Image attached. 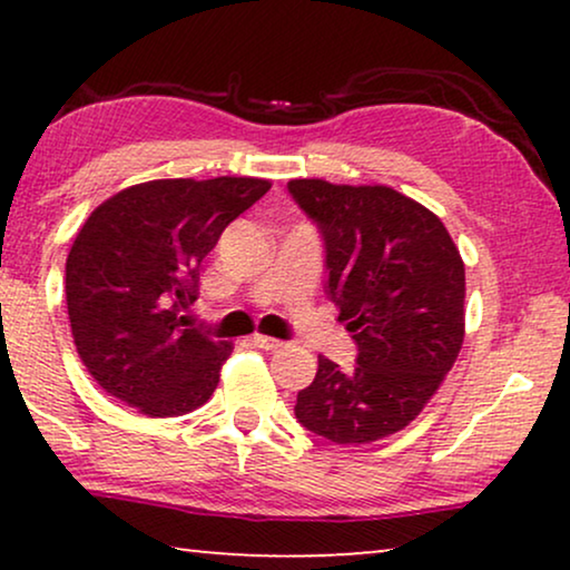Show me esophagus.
<instances>
[{
	"mask_svg": "<svg viewBox=\"0 0 570 570\" xmlns=\"http://www.w3.org/2000/svg\"><path fill=\"white\" fill-rule=\"evenodd\" d=\"M252 342H254L256 347H262V350H277V347H283V342L275 340V337H267V334H254Z\"/></svg>",
	"mask_w": 570,
	"mask_h": 570,
	"instance_id": "1",
	"label": "esophagus"
}]
</instances>
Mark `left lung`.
Segmentation results:
<instances>
[{
	"mask_svg": "<svg viewBox=\"0 0 570 570\" xmlns=\"http://www.w3.org/2000/svg\"><path fill=\"white\" fill-rule=\"evenodd\" d=\"M287 191L322 230L326 293L357 345L347 373L318 355L295 417L334 443L386 439L423 412L462 350V256L441 217L392 186L293 178Z\"/></svg>",
	"mask_w": 570,
	"mask_h": 570,
	"instance_id": "8db88e82",
	"label": "left lung"
}]
</instances>
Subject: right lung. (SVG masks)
<instances>
[{"mask_svg":"<svg viewBox=\"0 0 570 570\" xmlns=\"http://www.w3.org/2000/svg\"><path fill=\"white\" fill-rule=\"evenodd\" d=\"M267 178H158L92 209L67 256L75 347L100 389L147 417L205 404L233 353L191 326L202 259Z\"/></svg>","mask_w":570,"mask_h":570,"instance_id":"1","label":"right lung"}]
</instances>
